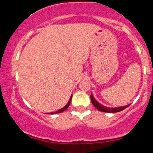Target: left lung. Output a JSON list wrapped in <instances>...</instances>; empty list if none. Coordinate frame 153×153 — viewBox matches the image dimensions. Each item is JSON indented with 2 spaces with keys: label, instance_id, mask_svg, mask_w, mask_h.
Segmentation results:
<instances>
[{
  "label": "left lung",
  "instance_id": "obj_1",
  "mask_svg": "<svg viewBox=\"0 0 153 153\" xmlns=\"http://www.w3.org/2000/svg\"><path fill=\"white\" fill-rule=\"evenodd\" d=\"M91 102L93 103V105H94L97 109H99L100 111L107 112V113H116V112L121 111L125 109L126 108H127V107L129 106V104L124 106L117 107V108H109V107H106L98 102V101L95 99V98L94 97V96H93V94H91Z\"/></svg>",
  "mask_w": 153,
  "mask_h": 153
}]
</instances>
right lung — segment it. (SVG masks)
<instances>
[{"label": "right lung", "instance_id": "right-lung-1", "mask_svg": "<svg viewBox=\"0 0 153 153\" xmlns=\"http://www.w3.org/2000/svg\"><path fill=\"white\" fill-rule=\"evenodd\" d=\"M71 99H72V96H71V99H70V100H69V101H68V103H67V105H66L65 106L63 107V108H61V109L58 110V111H55V112H52V113H49V114H59V113H61V112L64 111H65V110L67 109V108H68V107H69L70 104H71Z\"/></svg>", "mask_w": 153, "mask_h": 153}]
</instances>
